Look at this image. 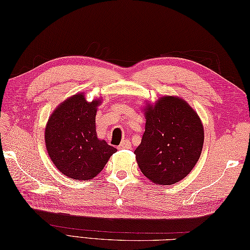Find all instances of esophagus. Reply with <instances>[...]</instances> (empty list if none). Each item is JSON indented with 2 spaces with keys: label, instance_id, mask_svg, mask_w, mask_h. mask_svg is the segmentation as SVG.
<instances>
[{
  "label": "esophagus",
  "instance_id": "34e87169",
  "mask_svg": "<svg viewBox=\"0 0 250 250\" xmlns=\"http://www.w3.org/2000/svg\"><path fill=\"white\" fill-rule=\"evenodd\" d=\"M119 149H130L131 148V142L129 140H125L119 145Z\"/></svg>",
  "mask_w": 250,
  "mask_h": 250
}]
</instances>
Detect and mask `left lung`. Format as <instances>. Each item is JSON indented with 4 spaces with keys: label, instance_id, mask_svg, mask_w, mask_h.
Segmentation results:
<instances>
[{
    "label": "left lung",
    "instance_id": "obj_1",
    "mask_svg": "<svg viewBox=\"0 0 250 250\" xmlns=\"http://www.w3.org/2000/svg\"><path fill=\"white\" fill-rule=\"evenodd\" d=\"M145 132L134 153L142 173L159 185H173L192 171L204 142L198 114L182 99L164 97L146 110Z\"/></svg>",
    "mask_w": 250,
    "mask_h": 250
}]
</instances>
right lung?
<instances>
[{
	"instance_id": "1",
	"label": "right lung",
	"mask_w": 250,
	"mask_h": 250,
	"mask_svg": "<svg viewBox=\"0 0 250 250\" xmlns=\"http://www.w3.org/2000/svg\"><path fill=\"white\" fill-rule=\"evenodd\" d=\"M100 103V100L88 103L83 93L73 95L59 105L47 122V151L57 168L67 177L92 179L117 151L97 136L95 114Z\"/></svg>"
}]
</instances>
